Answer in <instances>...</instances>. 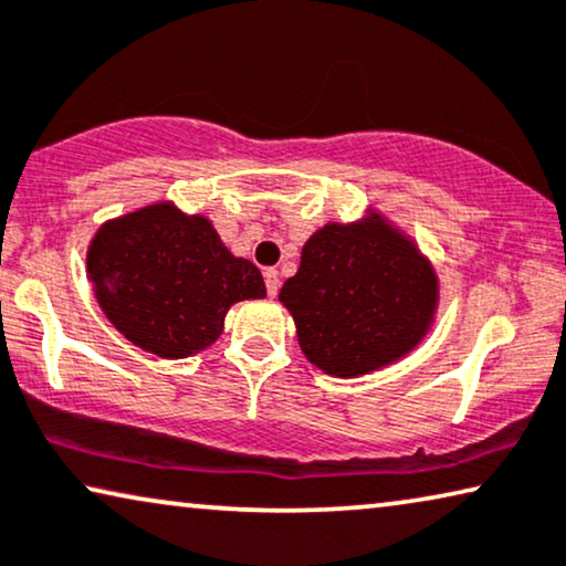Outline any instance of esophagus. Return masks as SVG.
Wrapping results in <instances>:
<instances>
[{
  "mask_svg": "<svg viewBox=\"0 0 566 566\" xmlns=\"http://www.w3.org/2000/svg\"><path fill=\"white\" fill-rule=\"evenodd\" d=\"M263 275H265V289H268V296H275V293H277V285H281V277H277V270H275V268H268Z\"/></svg>",
  "mask_w": 566,
  "mask_h": 566,
  "instance_id": "esophagus-1",
  "label": "esophagus"
}]
</instances>
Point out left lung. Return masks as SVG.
Returning a JSON list of instances; mask_svg holds the SVG:
<instances>
[{"instance_id":"obj_1","label":"left lung","mask_w":566,"mask_h":566,"mask_svg":"<svg viewBox=\"0 0 566 566\" xmlns=\"http://www.w3.org/2000/svg\"><path fill=\"white\" fill-rule=\"evenodd\" d=\"M277 301L298 347L332 378L382 370L419 347L439 308V275L403 229L378 209L318 227Z\"/></svg>"}]
</instances>
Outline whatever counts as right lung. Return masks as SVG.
Returning a JSON list of instances; mask_svg holds the SVG:
<instances>
[{
	"label": "right lung",
	"instance_id": "right-lung-1",
	"mask_svg": "<svg viewBox=\"0 0 566 566\" xmlns=\"http://www.w3.org/2000/svg\"><path fill=\"white\" fill-rule=\"evenodd\" d=\"M86 273L114 329L163 359L211 347L234 303L265 298L260 270L227 250L209 217L174 201L104 222L88 242Z\"/></svg>",
	"mask_w": 566,
	"mask_h": 566
}]
</instances>
